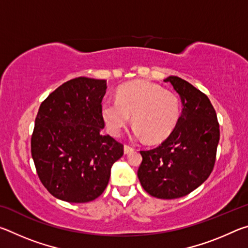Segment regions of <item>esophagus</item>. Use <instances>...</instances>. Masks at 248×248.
<instances>
[{
	"mask_svg": "<svg viewBox=\"0 0 248 248\" xmlns=\"http://www.w3.org/2000/svg\"><path fill=\"white\" fill-rule=\"evenodd\" d=\"M133 148L132 146H130V145H128V144H125L124 146V154H129V153H131V152H133Z\"/></svg>",
	"mask_w": 248,
	"mask_h": 248,
	"instance_id": "esophagus-1",
	"label": "esophagus"
}]
</instances>
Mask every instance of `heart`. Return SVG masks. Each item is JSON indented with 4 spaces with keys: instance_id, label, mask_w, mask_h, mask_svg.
Wrapping results in <instances>:
<instances>
[{
    "instance_id": "1",
    "label": "heart",
    "mask_w": 248,
    "mask_h": 248,
    "mask_svg": "<svg viewBox=\"0 0 248 248\" xmlns=\"http://www.w3.org/2000/svg\"><path fill=\"white\" fill-rule=\"evenodd\" d=\"M132 116L133 133L150 143L164 141L173 132L180 117V102L173 92L156 84L136 81L121 85L117 99L102 104V117L108 131L120 134Z\"/></svg>"
}]
</instances>
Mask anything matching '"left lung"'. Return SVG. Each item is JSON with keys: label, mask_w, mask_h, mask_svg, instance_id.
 <instances>
[{"label": "left lung", "mask_w": 248, "mask_h": 248, "mask_svg": "<svg viewBox=\"0 0 248 248\" xmlns=\"http://www.w3.org/2000/svg\"><path fill=\"white\" fill-rule=\"evenodd\" d=\"M182 100L179 120L169 138L153 150L140 151L138 177L155 198L184 197L207 180L216 163L220 128L207 95L178 77H169Z\"/></svg>", "instance_id": "left-lung-1"}]
</instances>
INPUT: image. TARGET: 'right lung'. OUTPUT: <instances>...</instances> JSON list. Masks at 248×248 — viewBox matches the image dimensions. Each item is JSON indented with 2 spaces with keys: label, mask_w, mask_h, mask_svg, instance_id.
<instances>
[{
  "label": "right lung",
  "mask_w": 248,
  "mask_h": 248,
  "mask_svg": "<svg viewBox=\"0 0 248 248\" xmlns=\"http://www.w3.org/2000/svg\"><path fill=\"white\" fill-rule=\"evenodd\" d=\"M105 79L77 78L43 103L31 136V156L40 182L56 198L84 203L106 189L124 145L108 134L102 117Z\"/></svg>",
  "instance_id": "add662e5"
}]
</instances>
